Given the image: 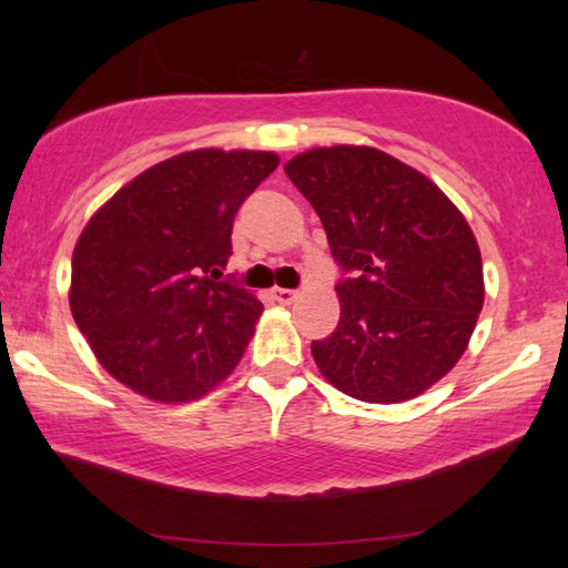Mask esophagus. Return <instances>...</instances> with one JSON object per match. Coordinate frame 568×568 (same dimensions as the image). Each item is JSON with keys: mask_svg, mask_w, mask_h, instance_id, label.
<instances>
[{"mask_svg": "<svg viewBox=\"0 0 568 568\" xmlns=\"http://www.w3.org/2000/svg\"><path fill=\"white\" fill-rule=\"evenodd\" d=\"M273 297H275L281 305H291V303H295L297 293H295V291H287V287H275Z\"/></svg>", "mask_w": 568, "mask_h": 568, "instance_id": "1", "label": "esophagus"}]
</instances>
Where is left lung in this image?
Listing matches in <instances>:
<instances>
[{
  "mask_svg": "<svg viewBox=\"0 0 568 568\" xmlns=\"http://www.w3.org/2000/svg\"><path fill=\"white\" fill-rule=\"evenodd\" d=\"M285 173L320 214L332 256L356 273L336 285L339 324L312 342L320 373L364 403H405L464 356L484 310V261L456 204L371 146L297 153Z\"/></svg>",
  "mask_w": 568,
  "mask_h": 568,
  "instance_id": "1",
  "label": "left lung"
}]
</instances>
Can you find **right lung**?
Instances as JSON below:
<instances>
[{
	"label": "right lung",
	"mask_w": 568,
	"mask_h": 568,
	"mask_svg": "<svg viewBox=\"0 0 568 568\" xmlns=\"http://www.w3.org/2000/svg\"><path fill=\"white\" fill-rule=\"evenodd\" d=\"M273 151L197 149L151 165L90 216L72 251L70 312L102 368L153 403L200 400L232 376L261 300L214 277Z\"/></svg>",
	"instance_id": "1"
}]
</instances>
